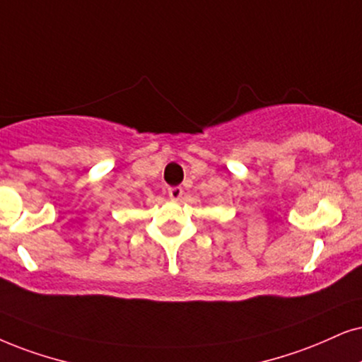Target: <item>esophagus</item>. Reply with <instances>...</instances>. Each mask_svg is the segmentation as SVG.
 Here are the masks:
<instances>
[{
	"label": "esophagus",
	"instance_id": "esophagus-1",
	"mask_svg": "<svg viewBox=\"0 0 362 362\" xmlns=\"http://www.w3.org/2000/svg\"><path fill=\"white\" fill-rule=\"evenodd\" d=\"M182 195H184V189L182 187H168V197L172 200H178Z\"/></svg>",
	"mask_w": 362,
	"mask_h": 362
}]
</instances>
